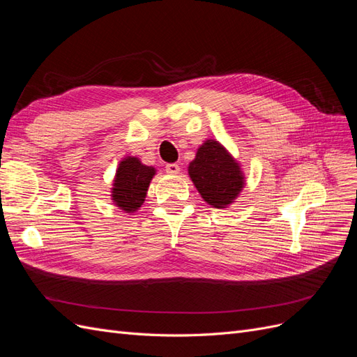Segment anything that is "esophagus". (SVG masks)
<instances>
[{"instance_id": "1", "label": "esophagus", "mask_w": 357, "mask_h": 357, "mask_svg": "<svg viewBox=\"0 0 357 357\" xmlns=\"http://www.w3.org/2000/svg\"><path fill=\"white\" fill-rule=\"evenodd\" d=\"M165 169L167 172H169V174H178L180 172V167L177 164H167Z\"/></svg>"}]
</instances>
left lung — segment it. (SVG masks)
<instances>
[{
  "instance_id": "left-lung-1",
  "label": "left lung",
  "mask_w": 357,
  "mask_h": 357,
  "mask_svg": "<svg viewBox=\"0 0 357 357\" xmlns=\"http://www.w3.org/2000/svg\"><path fill=\"white\" fill-rule=\"evenodd\" d=\"M189 176L204 201L226 208L244 188L240 165L220 143L207 139L189 164Z\"/></svg>"
}]
</instances>
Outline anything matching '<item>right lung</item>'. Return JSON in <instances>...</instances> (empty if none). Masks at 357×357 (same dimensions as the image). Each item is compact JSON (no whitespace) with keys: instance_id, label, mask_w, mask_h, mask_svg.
I'll return each mask as SVG.
<instances>
[{"instance_id":"add662e5","label":"right lung","mask_w":357,"mask_h":357,"mask_svg":"<svg viewBox=\"0 0 357 357\" xmlns=\"http://www.w3.org/2000/svg\"><path fill=\"white\" fill-rule=\"evenodd\" d=\"M156 174L153 167L143 165L138 158L126 156L116 171L112 189L113 202L126 213H134L142 207L150 180Z\"/></svg>"}]
</instances>
